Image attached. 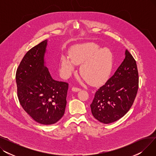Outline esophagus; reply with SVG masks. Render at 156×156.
<instances>
[{"label":"esophagus","mask_w":156,"mask_h":156,"mask_svg":"<svg viewBox=\"0 0 156 156\" xmlns=\"http://www.w3.org/2000/svg\"><path fill=\"white\" fill-rule=\"evenodd\" d=\"M71 90H72V91H73V92H79V91L81 90L80 88H76V87H73L71 88Z\"/></svg>","instance_id":"obj_1"}]
</instances>
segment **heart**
Returning <instances> with one entry per match:
<instances>
[{
  "label": "heart",
  "mask_w": 156,
  "mask_h": 156,
  "mask_svg": "<svg viewBox=\"0 0 156 156\" xmlns=\"http://www.w3.org/2000/svg\"><path fill=\"white\" fill-rule=\"evenodd\" d=\"M69 57L61 58V71L69 75L75 65H81L80 73L91 85H99L107 80L112 71L114 58L110 49L102 48L95 43L87 42L73 45L69 51Z\"/></svg>",
  "instance_id": "1"
}]
</instances>
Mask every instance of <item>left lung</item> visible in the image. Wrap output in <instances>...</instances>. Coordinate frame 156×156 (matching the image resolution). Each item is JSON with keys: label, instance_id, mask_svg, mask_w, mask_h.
Masks as SVG:
<instances>
[{"label": "left lung", "instance_id": "obj_1", "mask_svg": "<svg viewBox=\"0 0 156 156\" xmlns=\"http://www.w3.org/2000/svg\"><path fill=\"white\" fill-rule=\"evenodd\" d=\"M138 88L135 60L128 51L113 76L95 92L90 104L94 117L104 124L124 116L133 104Z\"/></svg>", "mask_w": 156, "mask_h": 156}]
</instances>
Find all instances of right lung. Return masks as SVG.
Masks as SVG:
<instances>
[{
	"label": "right lung",
	"instance_id": "add662e5",
	"mask_svg": "<svg viewBox=\"0 0 156 156\" xmlns=\"http://www.w3.org/2000/svg\"><path fill=\"white\" fill-rule=\"evenodd\" d=\"M48 40L31 48L16 71L18 97L23 109L35 121L52 125L63 116L68 83L54 80L45 65Z\"/></svg>",
	"mask_w": 156,
	"mask_h": 156
}]
</instances>
